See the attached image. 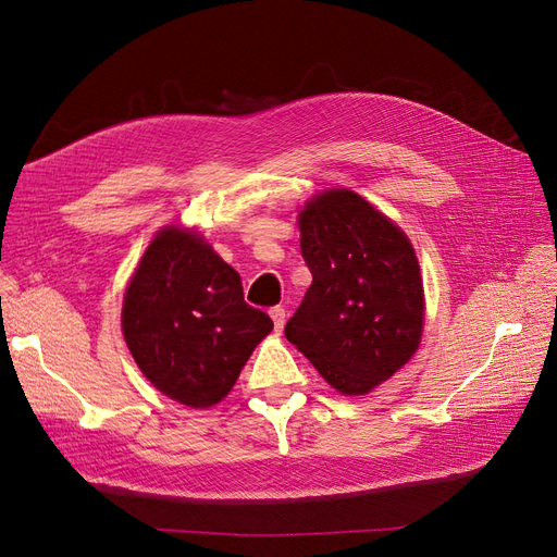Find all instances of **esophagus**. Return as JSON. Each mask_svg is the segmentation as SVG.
I'll use <instances>...</instances> for the list:
<instances>
[{
  "label": "esophagus",
  "instance_id": "esophagus-1",
  "mask_svg": "<svg viewBox=\"0 0 557 557\" xmlns=\"http://www.w3.org/2000/svg\"><path fill=\"white\" fill-rule=\"evenodd\" d=\"M271 318H273L275 332H282V330H284V323H286V311H284L282 307H273V309H271Z\"/></svg>",
  "mask_w": 557,
  "mask_h": 557
}]
</instances>
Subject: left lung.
<instances>
[{
	"label": "left lung",
	"mask_w": 557,
	"mask_h": 557,
	"mask_svg": "<svg viewBox=\"0 0 557 557\" xmlns=\"http://www.w3.org/2000/svg\"><path fill=\"white\" fill-rule=\"evenodd\" d=\"M311 286L286 338L347 397L372 393L418 352L424 284L406 232L352 189L311 196L298 214Z\"/></svg>",
	"instance_id": "1"
}]
</instances>
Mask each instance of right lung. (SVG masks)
I'll return each mask as SVG.
<instances>
[{"instance_id": "add662e5", "label": "right lung", "mask_w": 557, "mask_h": 557, "mask_svg": "<svg viewBox=\"0 0 557 557\" xmlns=\"http://www.w3.org/2000/svg\"><path fill=\"white\" fill-rule=\"evenodd\" d=\"M273 320L196 227L164 225L124 288L122 332L156 391L189 408L227 397Z\"/></svg>"}]
</instances>
